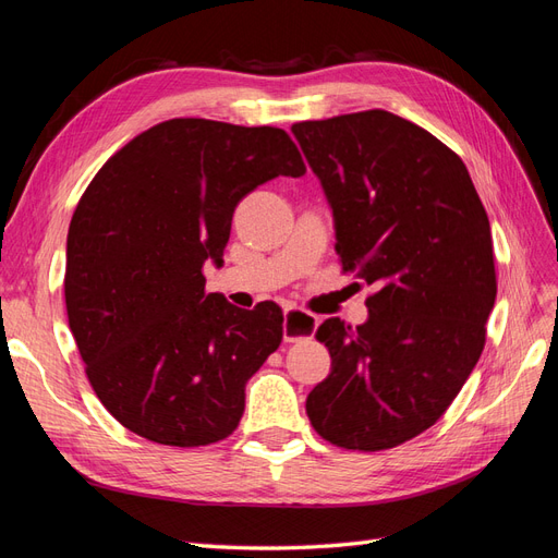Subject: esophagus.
<instances>
[{
  "instance_id": "34e87169",
  "label": "esophagus",
  "mask_w": 558,
  "mask_h": 558,
  "mask_svg": "<svg viewBox=\"0 0 558 558\" xmlns=\"http://www.w3.org/2000/svg\"><path fill=\"white\" fill-rule=\"evenodd\" d=\"M317 329V317L299 308L284 311L282 320V339L288 343H296L301 339H311Z\"/></svg>"
}]
</instances>
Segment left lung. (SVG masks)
<instances>
[{
    "instance_id": "8db88e82",
    "label": "left lung",
    "mask_w": 558,
    "mask_h": 558,
    "mask_svg": "<svg viewBox=\"0 0 558 558\" xmlns=\"http://www.w3.org/2000/svg\"><path fill=\"white\" fill-rule=\"evenodd\" d=\"M292 133L323 184L343 270L376 288L367 323L317 327L331 372L306 413L341 449H392L439 421L482 355L498 290L488 217L465 163L390 111Z\"/></svg>"
}]
</instances>
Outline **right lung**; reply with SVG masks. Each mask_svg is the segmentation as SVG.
<instances>
[{
  "instance_id": "add662e5",
  "label": "right lung",
  "mask_w": 558,
  "mask_h": 558,
  "mask_svg": "<svg viewBox=\"0 0 558 558\" xmlns=\"http://www.w3.org/2000/svg\"><path fill=\"white\" fill-rule=\"evenodd\" d=\"M304 172L280 129L170 119L88 184L68 233V317L95 395L131 433L205 447L241 423L247 380L282 341V311L208 294L203 264H221L250 191Z\"/></svg>"
}]
</instances>
